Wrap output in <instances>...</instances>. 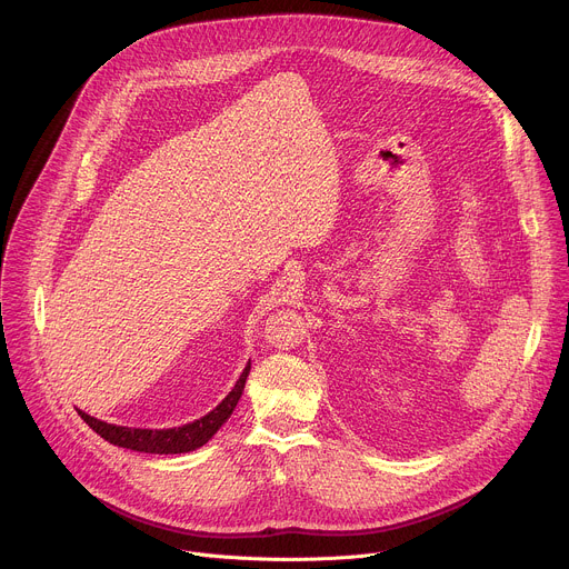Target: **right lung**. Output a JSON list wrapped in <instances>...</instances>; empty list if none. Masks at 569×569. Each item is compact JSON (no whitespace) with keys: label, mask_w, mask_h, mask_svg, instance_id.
Segmentation results:
<instances>
[{"label":"right lung","mask_w":569,"mask_h":569,"mask_svg":"<svg viewBox=\"0 0 569 569\" xmlns=\"http://www.w3.org/2000/svg\"><path fill=\"white\" fill-rule=\"evenodd\" d=\"M248 373H250V362H248L246 369H242L233 389L222 398V402L218 405L216 410H211L202 419H198L193 423H187L182 428H169V430L123 428V426L99 421V419L86 415L83 410H78V415L97 435H101L106 441H110L119 448H128V450H137V452H150V455L191 452V450L204 446L220 430V426L231 417L236 402L242 396V389H246Z\"/></svg>","instance_id":"obj_1"}]
</instances>
